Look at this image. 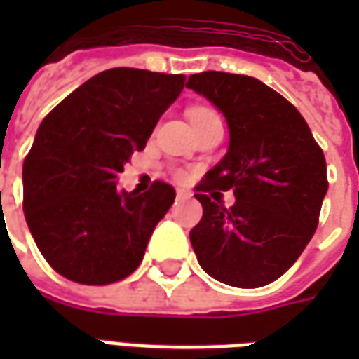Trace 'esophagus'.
Returning <instances> with one entry per match:
<instances>
[{
    "label": "esophagus",
    "instance_id": "esophagus-1",
    "mask_svg": "<svg viewBox=\"0 0 359 359\" xmlns=\"http://www.w3.org/2000/svg\"><path fill=\"white\" fill-rule=\"evenodd\" d=\"M190 198V192L187 190H177V200H188Z\"/></svg>",
    "mask_w": 359,
    "mask_h": 359
}]
</instances>
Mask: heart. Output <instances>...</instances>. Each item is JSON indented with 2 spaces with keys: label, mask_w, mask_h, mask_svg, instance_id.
I'll use <instances>...</instances> for the list:
<instances>
[{
  "label": "heart",
  "mask_w": 359,
  "mask_h": 359,
  "mask_svg": "<svg viewBox=\"0 0 359 359\" xmlns=\"http://www.w3.org/2000/svg\"><path fill=\"white\" fill-rule=\"evenodd\" d=\"M211 117H217V113L211 109H205V107H196V109L190 111V121H202V118Z\"/></svg>",
  "instance_id": "1"
}]
</instances>
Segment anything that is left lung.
<instances>
[{
    "label": "left lung",
    "instance_id": "1",
    "mask_svg": "<svg viewBox=\"0 0 359 359\" xmlns=\"http://www.w3.org/2000/svg\"><path fill=\"white\" fill-rule=\"evenodd\" d=\"M187 88L229 126L225 157L194 194L203 208L190 231L198 264L225 285H269L316 233L329 188L323 151L292 103L254 76L205 71L188 76ZM213 189H233L237 202L226 210L212 202Z\"/></svg>",
    "mask_w": 359,
    "mask_h": 359
}]
</instances>
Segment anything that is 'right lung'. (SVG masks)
Here are the masks:
<instances>
[{
  "instance_id": "1",
  "label": "right lung",
  "mask_w": 359,
  "mask_h": 359,
  "mask_svg": "<svg viewBox=\"0 0 359 359\" xmlns=\"http://www.w3.org/2000/svg\"><path fill=\"white\" fill-rule=\"evenodd\" d=\"M184 88V74L109 69L43 118L22 165L25 217L46 262L69 280L109 285L140 265L175 188L118 190L123 165L140 151Z\"/></svg>"
}]
</instances>
